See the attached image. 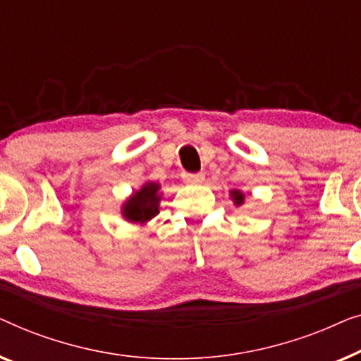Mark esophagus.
Listing matches in <instances>:
<instances>
[{"mask_svg": "<svg viewBox=\"0 0 361 361\" xmlns=\"http://www.w3.org/2000/svg\"><path fill=\"white\" fill-rule=\"evenodd\" d=\"M183 180L185 183H202L204 181V175L202 173H183Z\"/></svg>", "mask_w": 361, "mask_h": 361, "instance_id": "34e87169", "label": "esophagus"}]
</instances>
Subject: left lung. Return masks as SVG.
<instances>
[{
    "mask_svg": "<svg viewBox=\"0 0 361 361\" xmlns=\"http://www.w3.org/2000/svg\"><path fill=\"white\" fill-rule=\"evenodd\" d=\"M231 197H232V201L235 202L237 206H240L242 202H243V200H245V196H243V192H242V191H238V190H233V191H231Z\"/></svg>",
    "mask_w": 361,
    "mask_h": 361,
    "instance_id": "obj_1",
    "label": "left lung"
}]
</instances>
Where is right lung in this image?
Masks as SVG:
<instances>
[{"mask_svg":"<svg viewBox=\"0 0 361 361\" xmlns=\"http://www.w3.org/2000/svg\"><path fill=\"white\" fill-rule=\"evenodd\" d=\"M160 185L147 181L139 191H135L123 206V216L132 224H145L159 214L160 204Z\"/></svg>","mask_w":361,"mask_h":361,"instance_id":"obj_1","label":"right lung"}]
</instances>
